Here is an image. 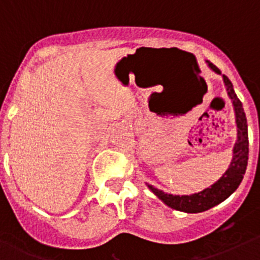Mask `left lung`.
<instances>
[{
  "mask_svg": "<svg viewBox=\"0 0 260 260\" xmlns=\"http://www.w3.org/2000/svg\"><path fill=\"white\" fill-rule=\"evenodd\" d=\"M209 68L215 72L216 74H221L219 69L210 61H208ZM225 86H226L228 95L230 96L234 106L235 118H237V127H238V140L235 142L234 149H233V159L229 169L225 171V174L220 177L215 183H212L210 187L200 191L192 195H172V193H166L158 188L148 185L149 190L159 199L164 201L167 206L175 209V210L183 212H203L219 205L224 200H226L242 182L244 174H245L246 165H248V154H249V141H248V124H246V117L244 113L243 104L239 98L235 94L234 88H233L232 81L226 75H222Z\"/></svg>",
  "mask_w": 260,
  "mask_h": 260,
  "instance_id": "left-lung-1",
  "label": "left lung"
}]
</instances>
